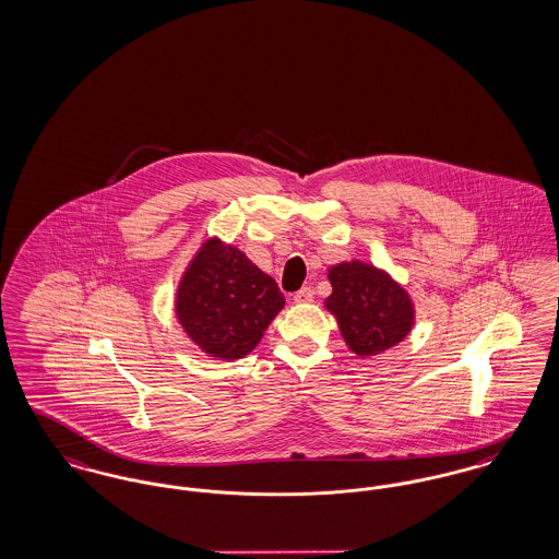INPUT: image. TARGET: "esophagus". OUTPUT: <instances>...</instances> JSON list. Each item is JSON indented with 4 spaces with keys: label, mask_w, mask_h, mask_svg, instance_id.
I'll use <instances>...</instances> for the list:
<instances>
[{
    "label": "esophagus",
    "mask_w": 559,
    "mask_h": 559,
    "mask_svg": "<svg viewBox=\"0 0 559 559\" xmlns=\"http://www.w3.org/2000/svg\"><path fill=\"white\" fill-rule=\"evenodd\" d=\"M294 302L298 305H307V302H313V290L307 286V288H300L298 293H294Z\"/></svg>",
    "instance_id": "esophagus-1"
}]
</instances>
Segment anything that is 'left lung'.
<instances>
[{
    "instance_id": "left-lung-1",
    "label": "left lung",
    "mask_w": 559,
    "mask_h": 559,
    "mask_svg": "<svg viewBox=\"0 0 559 559\" xmlns=\"http://www.w3.org/2000/svg\"><path fill=\"white\" fill-rule=\"evenodd\" d=\"M328 280L332 294L325 298V309L336 318L353 353L379 355L408 336L414 305L389 273L352 261L332 266Z\"/></svg>"
}]
</instances>
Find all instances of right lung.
<instances>
[{
  "instance_id": "obj_1",
  "label": "right lung",
  "mask_w": 559,
  "mask_h": 559,
  "mask_svg": "<svg viewBox=\"0 0 559 559\" xmlns=\"http://www.w3.org/2000/svg\"><path fill=\"white\" fill-rule=\"evenodd\" d=\"M284 305L275 280L216 237L202 243L177 290L178 322L202 352L221 359L252 352Z\"/></svg>"
}]
</instances>
